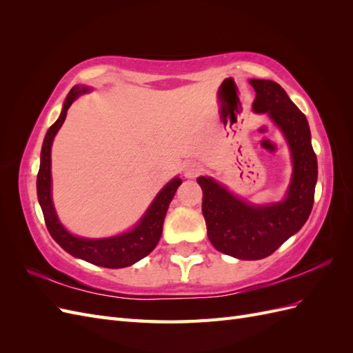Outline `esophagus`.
<instances>
[{
  "mask_svg": "<svg viewBox=\"0 0 353 353\" xmlns=\"http://www.w3.org/2000/svg\"><path fill=\"white\" fill-rule=\"evenodd\" d=\"M203 170V166L197 162H190L184 166V176L188 178V179H193V178H197Z\"/></svg>",
  "mask_w": 353,
  "mask_h": 353,
  "instance_id": "34e87169",
  "label": "esophagus"
}]
</instances>
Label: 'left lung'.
Masks as SVG:
<instances>
[{"mask_svg":"<svg viewBox=\"0 0 353 353\" xmlns=\"http://www.w3.org/2000/svg\"><path fill=\"white\" fill-rule=\"evenodd\" d=\"M256 99L253 110L268 113L283 131L292 152L293 176L284 200L254 206L231 194L209 176H199L201 212L208 237L221 253L243 261L272 254L303 227L314 206L318 163L306 116L274 81L250 79Z\"/></svg>","mask_w":353,"mask_h":353,"instance_id":"8db88e82","label":"left lung"}]
</instances>
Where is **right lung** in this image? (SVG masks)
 <instances>
[{
    "mask_svg": "<svg viewBox=\"0 0 353 353\" xmlns=\"http://www.w3.org/2000/svg\"><path fill=\"white\" fill-rule=\"evenodd\" d=\"M90 88L83 85L73 87L63 104V110L59 119L50 126L46 134L44 143L41 150V165L37 176V194L44 213L46 225L50 236L56 240L60 248L65 249L74 258L87 261L90 263L104 266V268H125L140 259L145 258L150 253L162 236L163 221L169 208L170 200L174 199L178 187L183 184L181 178H174L172 181L160 190L150 208L147 209L141 221L128 232L109 239H82L70 234L61 225L51 199V144L60 126L66 119L70 104L77 100L79 95L88 92Z\"/></svg>",
    "mask_w": 353,
    "mask_h": 353,
    "instance_id": "1",
    "label": "right lung"
}]
</instances>
